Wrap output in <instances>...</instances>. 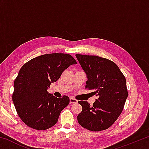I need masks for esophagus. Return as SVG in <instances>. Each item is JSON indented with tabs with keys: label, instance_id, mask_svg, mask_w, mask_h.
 Here are the masks:
<instances>
[{
	"label": "esophagus",
	"instance_id": "34e87169",
	"mask_svg": "<svg viewBox=\"0 0 149 149\" xmlns=\"http://www.w3.org/2000/svg\"><path fill=\"white\" fill-rule=\"evenodd\" d=\"M70 102L71 104H74V103H77V100L76 99H75L74 98L71 97L70 99Z\"/></svg>",
	"mask_w": 149,
	"mask_h": 149
}]
</instances>
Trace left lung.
<instances>
[{"instance_id": "1", "label": "left lung", "mask_w": 149, "mask_h": 149, "mask_svg": "<svg viewBox=\"0 0 149 149\" xmlns=\"http://www.w3.org/2000/svg\"><path fill=\"white\" fill-rule=\"evenodd\" d=\"M87 75L85 88L94 90L98 97L93 106L87 101L78 102L82 111L77 121L82 127L93 132L109 128L122 113L128 93L126 80L114 62L97 56L76 54Z\"/></svg>"}]
</instances>
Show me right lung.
Here are the masks:
<instances>
[{
	"label": "right lung",
	"mask_w": 149,
	"mask_h": 149,
	"mask_svg": "<svg viewBox=\"0 0 149 149\" xmlns=\"http://www.w3.org/2000/svg\"><path fill=\"white\" fill-rule=\"evenodd\" d=\"M68 54H46L26 62L14 81L12 101L21 120L33 129L45 130L56 124L70 103L67 96L57 98L47 91L70 65L76 64Z\"/></svg>",
	"instance_id": "add662e5"
}]
</instances>
